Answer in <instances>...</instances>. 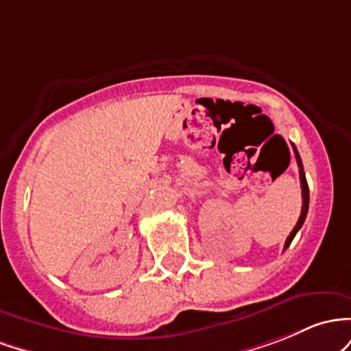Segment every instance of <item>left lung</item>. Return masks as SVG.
<instances>
[{
    "label": "left lung",
    "mask_w": 351,
    "mask_h": 351,
    "mask_svg": "<svg viewBox=\"0 0 351 351\" xmlns=\"http://www.w3.org/2000/svg\"><path fill=\"white\" fill-rule=\"evenodd\" d=\"M293 145V144H292ZM293 152H295V159H297V164L298 167H300V186H302V212H300V217H298V222L297 226L293 227V230L290 232V235L287 237L285 240V247H283V250L289 249V245L292 243V240L295 235H297V232L300 230L303 222H305V217H306V212H308V200H310V194H308V184H306V179H305V172H303V164H302V159H300V154H298L297 147L293 145Z\"/></svg>",
    "instance_id": "1"
}]
</instances>
